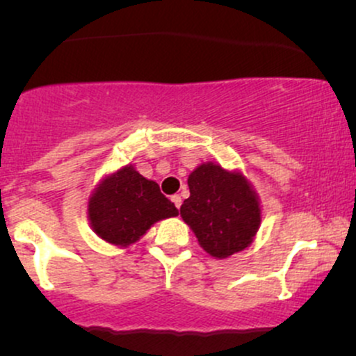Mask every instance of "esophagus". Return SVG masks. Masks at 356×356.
Returning <instances> with one entry per match:
<instances>
[{"instance_id": "obj_1", "label": "esophagus", "mask_w": 356, "mask_h": 356, "mask_svg": "<svg viewBox=\"0 0 356 356\" xmlns=\"http://www.w3.org/2000/svg\"><path fill=\"white\" fill-rule=\"evenodd\" d=\"M170 199H172V202L175 204V207H177V209H179V207H181V204H182L181 195H179V194H174L172 197H170Z\"/></svg>"}]
</instances>
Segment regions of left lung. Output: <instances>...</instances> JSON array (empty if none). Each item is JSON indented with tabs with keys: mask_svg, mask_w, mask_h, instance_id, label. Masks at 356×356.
<instances>
[{
	"mask_svg": "<svg viewBox=\"0 0 356 356\" xmlns=\"http://www.w3.org/2000/svg\"><path fill=\"white\" fill-rule=\"evenodd\" d=\"M187 184L191 195L181 206V216L204 251L224 259L246 249L261 224L259 201L248 179L207 162L189 175Z\"/></svg>",
	"mask_w": 356,
	"mask_h": 356,
	"instance_id": "left-lung-1",
	"label": "left lung"
}]
</instances>
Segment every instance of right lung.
I'll use <instances>...</instances> for the list:
<instances>
[{
	"mask_svg": "<svg viewBox=\"0 0 356 356\" xmlns=\"http://www.w3.org/2000/svg\"><path fill=\"white\" fill-rule=\"evenodd\" d=\"M179 214L157 182L142 177L132 165L108 175L88 201V219L102 239L127 248L161 219Z\"/></svg>",
	"mask_w": 356,
	"mask_h": 356,
	"instance_id": "right-lung-1",
	"label": "right lung"
}]
</instances>
